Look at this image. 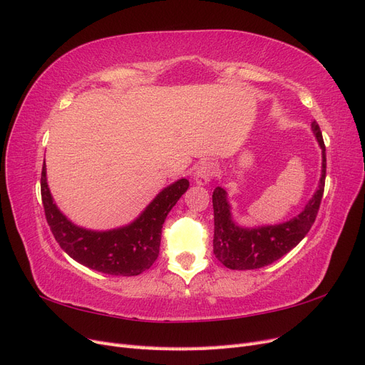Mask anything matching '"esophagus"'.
Returning <instances> with one entry per match:
<instances>
[{
    "instance_id": "34e87169",
    "label": "esophagus",
    "mask_w": 365,
    "mask_h": 365,
    "mask_svg": "<svg viewBox=\"0 0 365 365\" xmlns=\"http://www.w3.org/2000/svg\"><path fill=\"white\" fill-rule=\"evenodd\" d=\"M215 173H216V165L212 161H205L196 169V172L193 175V180L196 184L205 185L210 180L213 178Z\"/></svg>"
}]
</instances>
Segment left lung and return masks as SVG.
I'll list each match as a JSON object with an SVG mask.
<instances>
[{"label": "left lung", "instance_id": "8db88e82", "mask_svg": "<svg viewBox=\"0 0 365 365\" xmlns=\"http://www.w3.org/2000/svg\"><path fill=\"white\" fill-rule=\"evenodd\" d=\"M315 137L323 149V170L318 190L303 212L289 222L274 227L247 230L237 227L231 220L230 205L225 190L216 187L213 192L215 237L213 252L216 259L230 269H257L279 260L297 247L314 225L319 204L324 193L326 181V146L323 134L317 121H312Z\"/></svg>", "mask_w": 365, "mask_h": 365}]
</instances>
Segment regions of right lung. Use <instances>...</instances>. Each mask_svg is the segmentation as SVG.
I'll return each mask as SVG.
<instances>
[{
    "label": "right lung",
    "instance_id": "obj_1",
    "mask_svg": "<svg viewBox=\"0 0 365 365\" xmlns=\"http://www.w3.org/2000/svg\"><path fill=\"white\" fill-rule=\"evenodd\" d=\"M187 189L189 181H176L164 189L130 225L111 231H91L73 225L59 212L47 185L46 164L41 173L43 212L61 248L88 268L126 277L149 269L157 260L164 220Z\"/></svg>",
    "mask_w": 365,
    "mask_h": 365
}]
</instances>
